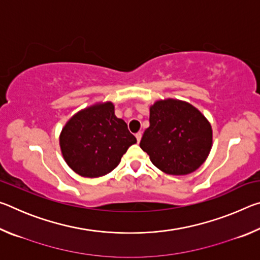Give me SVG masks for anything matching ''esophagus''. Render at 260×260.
Returning a JSON list of instances; mask_svg holds the SVG:
<instances>
[{
  "mask_svg": "<svg viewBox=\"0 0 260 260\" xmlns=\"http://www.w3.org/2000/svg\"><path fill=\"white\" fill-rule=\"evenodd\" d=\"M135 138H136V140H138V142H140L141 138H142V133H141V132H139V133H136L135 134Z\"/></svg>",
  "mask_w": 260,
  "mask_h": 260,
  "instance_id": "esophagus-1",
  "label": "esophagus"
}]
</instances>
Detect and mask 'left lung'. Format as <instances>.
<instances>
[{"label":"left lung","instance_id":"left-lung-1","mask_svg":"<svg viewBox=\"0 0 260 260\" xmlns=\"http://www.w3.org/2000/svg\"><path fill=\"white\" fill-rule=\"evenodd\" d=\"M148 128L140 147L157 169L171 175L196 171L208 158L212 147L210 122L191 104L167 99L150 107Z\"/></svg>","mask_w":260,"mask_h":260}]
</instances>
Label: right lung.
I'll list each match as a JSON object with an SVG mask.
<instances>
[{
    "mask_svg": "<svg viewBox=\"0 0 260 260\" xmlns=\"http://www.w3.org/2000/svg\"><path fill=\"white\" fill-rule=\"evenodd\" d=\"M135 136L126 122L114 114L111 102L98 103L77 112L63 127L59 146L67 164L85 178H99L111 172Z\"/></svg>",
    "mask_w": 260,
    "mask_h": 260,
    "instance_id": "add662e5",
    "label": "right lung"
}]
</instances>
